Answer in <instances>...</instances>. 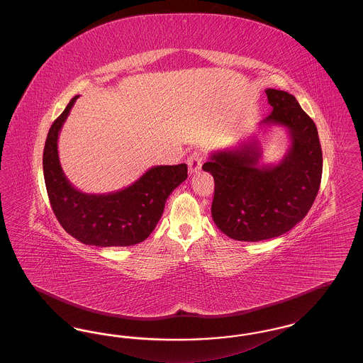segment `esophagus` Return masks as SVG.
Returning a JSON list of instances; mask_svg holds the SVG:
<instances>
[{"label": "esophagus", "mask_w": 363, "mask_h": 363, "mask_svg": "<svg viewBox=\"0 0 363 363\" xmlns=\"http://www.w3.org/2000/svg\"><path fill=\"white\" fill-rule=\"evenodd\" d=\"M188 166H189L190 174L197 173L201 170L203 166V155L199 151H193L188 157Z\"/></svg>", "instance_id": "esophagus-1"}]
</instances>
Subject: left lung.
<instances>
[{"label":"left lung","mask_w":363,"mask_h":363,"mask_svg":"<svg viewBox=\"0 0 363 363\" xmlns=\"http://www.w3.org/2000/svg\"><path fill=\"white\" fill-rule=\"evenodd\" d=\"M272 111L261 125L287 129L291 145L277 164H259L261 147L250 140L209 156L212 219L227 237L257 242L290 231L309 212L320 189L323 152L315 123L291 94L265 89Z\"/></svg>","instance_id":"obj_1"}]
</instances>
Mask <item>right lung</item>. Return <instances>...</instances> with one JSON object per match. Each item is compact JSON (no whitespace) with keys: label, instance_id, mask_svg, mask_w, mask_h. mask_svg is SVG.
<instances>
[{"label":"right lung","instance_id":"1","mask_svg":"<svg viewBox=\"0 0 363 363\" xmlns=\"http://www.w3.org/2000/svg\"><path fill=\"white\" fill-rule=\"evenodd\" d=\"M79 95L52 122L43 150V175L52 212L73 238L94 246H130L154 231L167 197L188 178V166H155L135 184L107 194L76 189L61 169L58 135Z\"/></svg>","mask_w":363,"mask_h":363}]
</instances>
